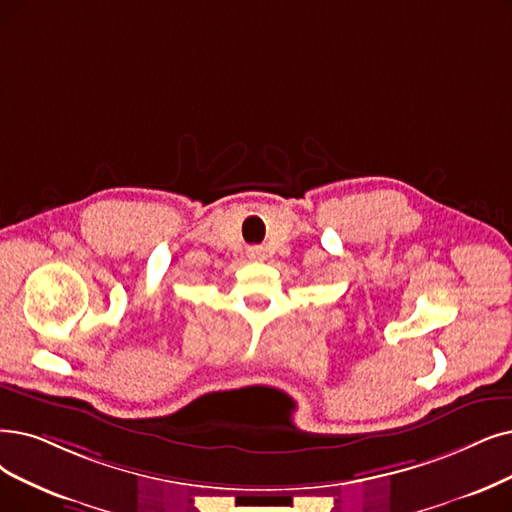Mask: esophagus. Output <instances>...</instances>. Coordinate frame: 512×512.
<instances>
[{"instance_id": "1", "label": "esophagus", "mask_w": 512, "mask_h": 512, "mask_svg": "<svg viewBox=\"0 0 512 512\" xmlns=\"http://www.w3.org/2000/svg\"><path fill=\"white\" fill-rule=\"evenodd\" d=\"M245 254H248L250 260H264V258H267V250H264L262 245H250L248 252H245Z\"/></svg>"}]
</instances>
